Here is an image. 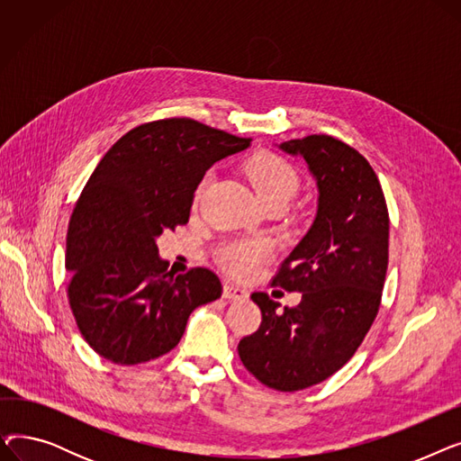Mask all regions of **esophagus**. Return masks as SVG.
Returning <instances> with one entry per match:
<instances>
[{
	"instance_id": "obj_1",
	"label": "esophagus",
	"mask_w": 461,
	"mask_h": 461,
	"mask_svg": "<svg viewBox=\"0 0 461 461\" xmlns=\"http://www.w3.org/2000/svg\"><path fill=\"white\" fill-rule=\"evenodd\" d=\"M224 299H231V301H245L249 299V292L245 287H239L233 284H224V292H222Z\"/></svg>"
}]
</instances>
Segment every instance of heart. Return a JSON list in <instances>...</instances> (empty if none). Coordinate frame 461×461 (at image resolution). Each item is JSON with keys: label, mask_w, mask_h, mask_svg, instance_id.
I'll use <instances>...</instances> for the list:
<instances>
[{"label": "heart", "mask_w": 461, "mask_h": 461, "mask_svg": "<svg viewBox=\"0 0 461 461\" xmlns=\"http://www.w3.org/2000/svg\"><path fill=\"white\" fill-rule=\"evenodd\" d=\"M247 176L258 192L259 200L267 205L271 202H289L299 188L295 169L273 153H258L247 162ZM267 254L258 240H240L222 250L224 267L235 276L252 275L261 259Z\"/></svg>", "instance_id": "b5f03b06"}]
</instances>
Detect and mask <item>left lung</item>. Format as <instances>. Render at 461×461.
<instances>
[{"mask_svg": "<svg viewBox=\"0 0 461 461\" xmlns=\"http://www.w3.org/2000/svg\"><path fill=\"white\" fill-rule=\"evenodd\" d=\"M278 149L304 158L318 186L313 222L273 280L303 299L280 310L252 294L261 325L237 351L263 384L295 393L340 370L370 330L389 265V211L372 166L344 141L313 134Z\"/></svg>", "mask_w": 461, "mask_h": 461, "instance_id": "8db88e82", "label": "left lung"}]
</instances>
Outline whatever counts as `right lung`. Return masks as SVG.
<instances>
[{"label": "right lung", "instance_id": "add662e5", "mask_svg": "<svg viewBox=\"0 0 461 461\" xmlns=\"http://www.w3.org/2000/svg\"><path fill=\"white\" fill-rule=\"evenodd\" d=\"M250 140L192 119L140 125L119 138L84 186L67 231L68 303L86 342L115 365L172 351L190 313L221 297L209 269L167 273L157 239L186 224L207 169Z\"/></svg>", "mask_w": 461, "mask_h": 461}]
</instances>
